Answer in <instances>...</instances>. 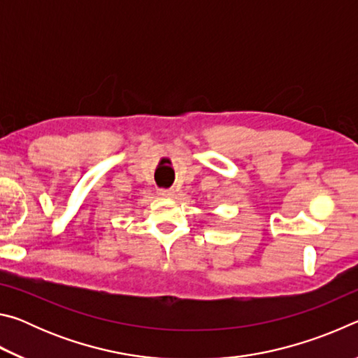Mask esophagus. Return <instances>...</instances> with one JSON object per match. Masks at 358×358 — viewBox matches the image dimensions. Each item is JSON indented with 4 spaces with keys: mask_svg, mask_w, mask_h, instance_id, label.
<instances>
[{
    "mask_svg": "<svg viewBox=\"0 0 358 358\" xmlns=\"http://www.w3.org/2000/svg\"><path fill=\"white\" fill-rule=\"evenodd\" d=\"M173 194H175L173 189H164V187L157 189V196H161V197H173Z\"/></svg>",
    "mask_w": 358,
    "mask_h": 358,
    "instance_id": "obj_1",
    "label": "esophagus"
}]
</instances>
